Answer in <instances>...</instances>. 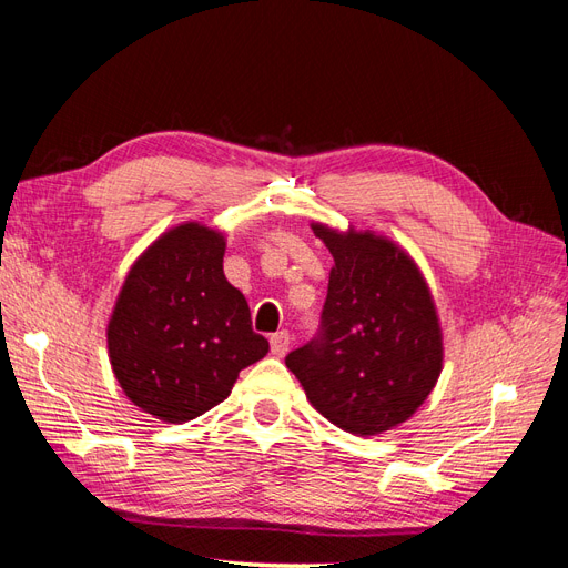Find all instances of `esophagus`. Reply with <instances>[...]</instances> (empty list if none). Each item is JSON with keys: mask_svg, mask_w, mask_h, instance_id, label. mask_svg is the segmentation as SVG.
<instances>
[{"mask_svg": "<svg viewBox=\"0 0 568 568\" xmlns=\"http://www.w3.org/2000/svg\"><path fill=\"white\" fill-rule=\"evenodd\" d=\"M288 346H291V336H288V332H277V334H272V336H270V348H272V355L284 357V355H286V351H288Z\"/></svg>", "mask_w": 568, "mask_h": 568, "instance_id": "1", "label": "esophagus"}]
</instances>
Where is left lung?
Here are the masks:
<instances>
[{
  "mask_svg": "<svg viewBox=\"0 0 568 568\" xmlns=\"http://www.w3.org/2000/svg\"><path fill=\"white\" fill-rule=\"evenodd\" d=\"M334 265L322 332L286 355L307 400L334 426L376 436L407 422L443 369V329L419 265L388 236L311 222Z\"/></svg>",
  "mask_w": 568,
  "mask_h": 568,
  "instance_id": "1",
  "label": "left lung"
}]
</instances>
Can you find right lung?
Masks as SVG:
<instances>
[{
  "label": "right lung",
  "instance_id": "right-lung-1",
  "mask_svg": "<svg viewBox=\"0 0 568 568\" xmlns=\"http://www.w3.org/2000/svg\"><path fill=\"white\" fill-rule=\"evenodd\" d=\"M225 248L220 230L182 222L136 257L120 286L106 329L111 367L130 403L161 422L201 417L270 351L222 272Z\"/></svg>",
  "mask_w": 568,
  "mask_h": 568
}]
</instances>
